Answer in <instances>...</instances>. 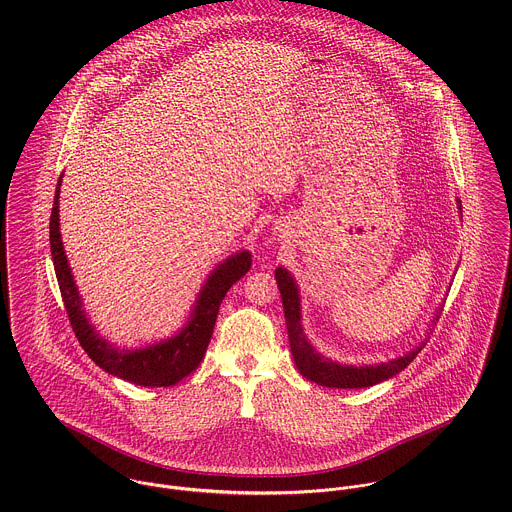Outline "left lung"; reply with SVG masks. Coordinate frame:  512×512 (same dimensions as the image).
Returning a JSON list of instances; mask_svg holds the SVG:
<instances>
[{
    "mask_svg": "<svg viewBox=\"0 0 512 512\" xmlns=\"http://www.w3.org/2000/svg\"><path fill=\"white\" fill-rule=\"evenodd\" d=\"M457 209H459V217H463L459 199H457ZM276 282H278V290H280L282 303H284V315H286V325H288L293 363L297 366L301 376H305L307 380H311L319 386H327V388H368V386L380 384V382L396 376L398 372H402L406 366L416 359V355L426 345L428 335L434 329V325L439 319V313H441V307H443V305H439L436 309V313H434V317L428 325L426 339H422L418 345H414L404 355L388 359L386 363L349 365V363H339V361H333V359L325 357L307 339L305 329H303V321H301L299 286H297L292 272L284 266L276 268ZM449 288H451V284H449Z\"/></svg>",
    "mask_w": 512,
    "mask_h": 512,
    "instance_id": "8db88e82",
    "label": "left lung"
}]
</instances>
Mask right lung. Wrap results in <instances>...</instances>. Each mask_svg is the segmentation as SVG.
<instances>
[{"mask_svg":"<svg viewBox=\"0 0 512 512\" xmlns=\"http://www.w3.org/2000/svg\"><path fill=\"white\" fill-rule=\"evenodd\" d=\"M61 183L63 175L57 183L49 224L51 256L61 295L82 349L102 370L132 384L147 388L177 384L201 365L213 337V327L219 315L220 303L226 292L232 288V284H236L250 270L252 254L248 250H238L224 258L209 272L205 284L201 286L189 309L185 323L173 335L136 349L116 347L104 335H100L96 325L90 321L84 309L82 295L74 282L73 270L61 238Z\"/></svg>","mask_w":512,"mask_h":512,"instance_id":"obj_1","label":"right lung"}]
</instances>
